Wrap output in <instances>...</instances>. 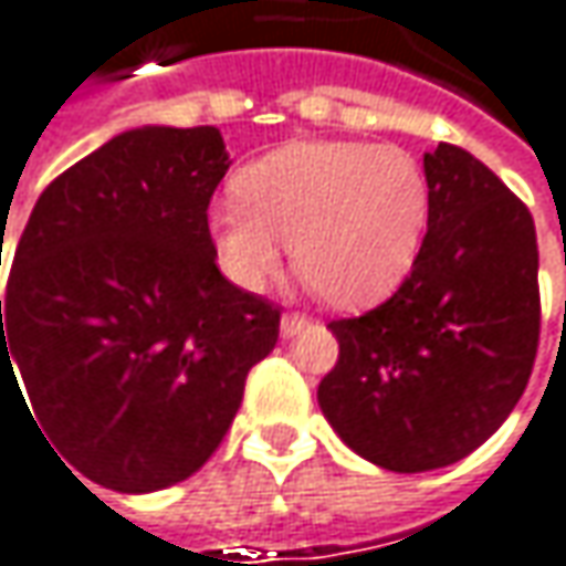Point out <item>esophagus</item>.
<instances>
[{
    "mask_svg": "<svg viewBox=\"0 0 566 566\" xmlns=\"http://www.w3.org/2000/svg\"><path fill=\"white\" fill-rule=\"evenodd\" d=\"M308 325H312V322H308L305 315H300V312H286V315L280 318V335H283V338H296V335L305 332Z\"/></svg>",
    "mask_w": 566,
    "mask_h": 566,
    "instance_id": "esophagus-1",
    "label": "esophagus"
}]
</instances>
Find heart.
<instances>
[{
  "label": "heart",
  "instance_id": "obj_1",
  "mask_svg": "<svg viewBox=\"0 0 566 566\" xmlns=\"http://www.w3.org/2000/svg\"><path fill=\"white\" fill-rule=\"evenodd\" d=\"M238 199L209 209L224 276L263 290L286 244L305 283L335 308L386 300L422 251L431 192L419 160L392 144L293 142L238 174Z\"/></svg>",
  "mask_w": 566,
  "mask_h": 566
}]
</instances>
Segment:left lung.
<instances>
[{
  "instance_id": "8db88e82",
  "label": "left lung",
  "mask_w": 566,
  "mask_h": 566,
  "mask_svg": "<svg viewBox=\"0 0 566 566\" xmlns=\"http://www.w3.org/2000/svg\"><path fill=\"white\" fill-rule=\"evenodd\" d=\"M431 212L412 273L384 305L332 322L338 364L318 406L364 461L458 464L515 409L542 332L532 212L454 144L424 154Z\"/></svg>"
}]
</instances>
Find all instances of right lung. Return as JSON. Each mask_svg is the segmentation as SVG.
Returning <instances> with one entry per match:
<instances>
[{
    "mask_svg": "<svg viewBox=\"0 0 566 566\" xmlns=\"http://www.w3.org/2000/svg\"><path fill=\"white\" fill-rule=\"evenodd\" d=\"M228 164L212 125L132 128L63 170L21 231L0 389L15 363L48 441L105 490L192 476L276 344L280 308L216 263L209 199Z\"/></svg>",
    "mask_w": 566,
    "mask_h": 566,
    "instance_id": "add662e5",
    "label": "right lung"
}]
</instances>
